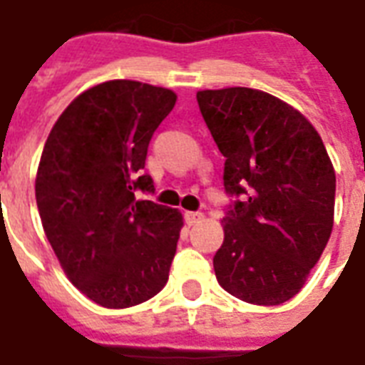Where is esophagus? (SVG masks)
Returning <instances> with one entry per match:
<instances>
[{
	"instance_id": "34e87169",
	"label": "esophagus",
	"mask_w": 365,
	"mask_h": 365,
	"mask_svg": "<svg viewBox=\"0 0 365 365\" xmlns=\"http://www.w3.org/2000/svg\"><path fill=\"white\" fill-rule=\"evenodd\" d=\"M185 221L188 222V225H197L200 221H203V213H200V211H186L185 213Z\"/></svg>"
}]
</instances>
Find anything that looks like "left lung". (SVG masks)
Here are the masks:
<instances>
[{"label": "left lung", "mask_w": 365, "mask_h": 365, "mask_svg": "<svg viewBox=\"0 0 365 365\" xmlns=\"http://www.w3.org/2000/svg\"><path fill=\"white\" fill-rule=\"evenodd\" d=\"M225 162V242L215 276L245 303L297 295L331 236L335 171L301 112L250 87L197 91Z\"/></svg>", "instance_id": "left-lung-1"}]
</instances>
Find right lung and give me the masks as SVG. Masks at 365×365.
Here are the masks:
<instances>
[{
  "instance_id": "add662e5",
  "label": "right lung",
  "mask_w": 365,
  "mask_h": 365,
  "mask_svg": "<svg viewBox=\"0 0 365 365\" xmlns=\"http://www.w3.org/2000/svg\"><path fill=\"white\" fill-rule=\"evenodd\" d=\"M177 95L131 80L74 98L43 146L36 202L45 236L78 289L106 309H127L168 284L182 217L138 200L154 194L143 173L152 135Z\"/></svg>"
}]
</instances>
